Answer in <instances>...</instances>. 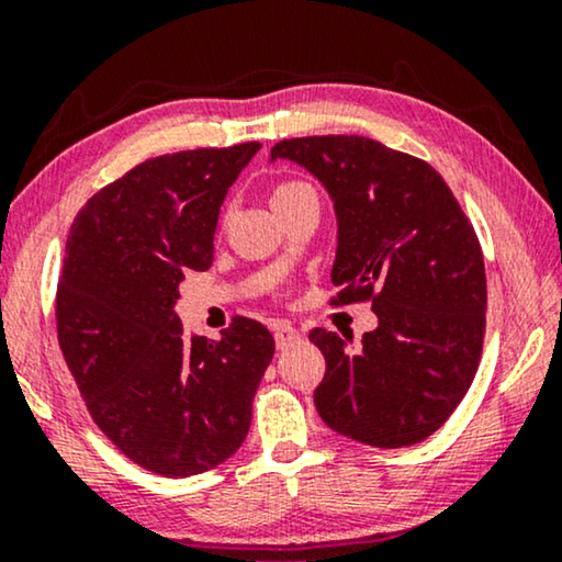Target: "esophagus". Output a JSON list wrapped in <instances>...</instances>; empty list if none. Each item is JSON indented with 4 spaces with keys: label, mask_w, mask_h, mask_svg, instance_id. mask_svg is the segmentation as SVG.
Instances as JSON below:
<instances>
[{
    "label": "esophagus",
    "mask_w": 562,
    "mask_h": 562,
    "mask_svg": "<svg viewBox=\"0 0 562 562\" xmlns=\"http://www.w3.org/2000/svg\"><path fill=\"white\" fill-rule=\"evenodd\" d=\"M273 337H276V348L286 350L294 342L302 340V333H299L294 325H289V322H276V325H273Z\"/></svg>",
    "instance_id": "obj_1"
}]
</instances>
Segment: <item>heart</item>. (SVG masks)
<instances>
[{"label": "heart", "instance_id": "1", "mask_svg": "<svg viewBox=\"0 0 562 562\" xmlns=\"http://www.w3.org/2000/svg\"><path fill=\"white\" fill-rule=\"evenodd\" d=\"M304 191H314L310 183L304 181H286V183H279L273 191V202H283V199H291L296 194H304Z\"/></svg>", "mask_w": 562, "mask_h": 562}]
</instances>
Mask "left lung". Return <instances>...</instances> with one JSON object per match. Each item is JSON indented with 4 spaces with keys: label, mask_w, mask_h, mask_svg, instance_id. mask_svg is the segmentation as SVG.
<instances>
[{
    "label": "left lung",
    "mask_w": 562,
    "mask_h": 562,
    "mask_svg": "<svg viewBox=\"0 0 562 562\" xmlns=\"http://www.w3.org/2000/svg\"><path fill=\"white\" fill-rule=\"evenodd\" d=\"M335 204L333 304L371 299L379 327L350 348L312 329L327 360L314 391L322 422L373 448L437 432L471 386L486 333V268L475 229L425 160L360 135L281 140Z\"/></svg>",
    "instance_id": "1"
}]
</instances>
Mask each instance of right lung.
<instances>
[{"mask_svg": "<svg viewBox=\"0 0 562 562\" xmlns=\"http://www.w3.org/2000/svg\"><path fill=\"white\" fill-rule=\"evenodd\" d=\"M260 143L158 156L76 214L58 279V342L97 427L150 473L225 463L250 429L273 337L235 317L220 340L173 312L187 271H206L227 189Z\"/></svg>", "mask_w": 562, "mask_h": 562, "instance_id": "obj_1", "label": "right lung"}]
</instances>
